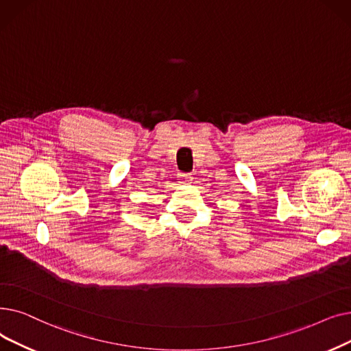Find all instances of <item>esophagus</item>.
<instances>
[{
    "instance_id": "1",
    "label": "esophagus",
    "mask_w": 351,
    "mask_h": 351,
    "mask_svg": "<svg viewBox=\"0 0 351 351\" xmlns=\"http://www.w3.org/2000/svg\"><path fill=\"white\" fill-rule=\"evenodd\" d=\"M180 180H181V182H190V181H193V177H191V174H181Z\"/></svg>"
}]
</instances>
